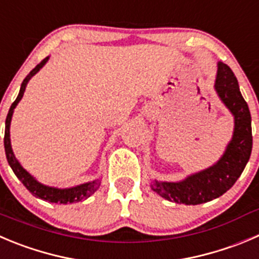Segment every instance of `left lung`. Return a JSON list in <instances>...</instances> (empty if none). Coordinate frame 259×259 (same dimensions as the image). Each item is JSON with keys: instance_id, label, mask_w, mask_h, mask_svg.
Wrapping results in <instances>:
<instances>
[{"instance_id": "left-lung-1", "label": "left lung", "mask_w": 259, "mask_h": 259, "mask_svg": "<svg viewBox=\"0 0 259 259\" xmlns=\"http://www.w3.org/2000/svg\"><path fill=\"white\" fill-rule=\"evenodd\" d=\"M215 91L234 117V131L225 151L213 165L179 182L155 179L151 189L162 198L184 205H201L223 196L242 176L253 145L249 108L239 90L235 75L228 65L218 63Z\"/></svg>"}]
</instances>
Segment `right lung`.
I'll return each mask as SVG.
<instances>
[{
  "mask_svg": "<svg viewBox=\"0 0 259 259\" xmlns=\"http://www.w3.org/2000/svg\"><path fill=\"white\" fill-rule=\"evenodd\" d=\"M48 57L44 58L35 68L29 72V75L24 78L23 83L20 86V91H19V95H17L16 100L11 104L10 107L9 113H7L6 122H5V139H4V145H5V152H6V159L9 165L11 166L12 171L15 173V176L19 178V181L26 187L29 192L31 194H34L38 198L44 199V201L52 202V203H60V205H67V203H73V202H80L82 199H86L88 197H90L91 194H94L98 191V188L100 187L102 181L100 179H95V181L86 182V183L78 184V186L71 187V188H57V187H51L46 186V184L40 183V182L36 181L33 176H31L29 171H26L25 169L21 166V164L19 162V160L15 156L14 151H12L11 147V139H10V125H11V119L12 114H14V109L16 108V105L19 104L21 99H23V95L25 93V89L28 82L30 81V78L33 77L35 73H38L40 71V68L48 62Z\"/></svg>",
  "mask_w": 259,
  "mask_h": 259,
  "instance_id": "obj_1",
  "label": "right lung"
}]
</instances>
